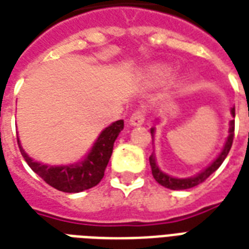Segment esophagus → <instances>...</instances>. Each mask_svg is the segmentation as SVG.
Returning <instances> with one entry per match:
<instances>
[{"label":"esophagus","mask_w":249,"mask_h":249,"mask_svg":"<svg viewBox=\"0 0 249 249\" xmlns=\"http://www.w3.org/2000/svg\"><path fill=\"white\" fill-rule=\"evenodd\" d=\"M145 116H146V112L145 109H137L134 110L132 116H130L129 123L130 125H133V126H137V125H142L143 121H145Z\"/></svg>","instance_id":"34e87169"}]
</instances>
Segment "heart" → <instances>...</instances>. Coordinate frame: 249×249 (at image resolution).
I'll return each mask as SVG.
<instances>
[{"label": "heart", "instance_id": "1", "mask_svg": "<svg viewBox=\"0 0 249 249\" xmlns=\"http://www.w3.org/2000/svg\"><path fill=\"white\" fill-rule=\"evenodd\" d=\"M160 73H161V76H167V75H169V73H167L166 71H161V72H160Z\"/></svg>", "mask_w": 249, "mask_h": 249}]
</instances>
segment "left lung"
<instances>
[{
	"instance_id": "left-lung-1",
	"label": "left lung",
	"mask_w": 249,
	"mask_h": 249,
	"mask_svg": "<svg viewBox=\"0 0 249 249\" xmlns=\"http://www.w3.org/2000/svg\"><path fill=\"white\" fill-rule=\"evenodd\" d=\"M231 113H232V116L235 117V108L231 109ZM150 133H152L153 136L154 129L150 130ZM233 136H235V120H231V123H230V134H228L227 142L224 145L222 153L219 154L218 158H216L209 167H206V169H204L202 173H199L198 176L191 177V178H173V177L167 176L165 173H162V171L158 169L157 163H156V157H154V154L152 153V156L149 157V162H150L152 174L153 177H154V179H156L160 185H162L163 187H166V189H170V190H186V189H191V187L198 186L199 183L206 181V179L213 174V171L218 170L219 166H220L223 163V161L226 160L227 154L230 153V149L232 146Z\"/></svg>"
}]
</instances>
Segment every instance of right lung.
<instances>
[{
    "label": "right lung",
    "mask_w": 249,
    "mask_h": 249,
    "mask_svg": "<svg viewBox=\"0 0 249 249\" xmlns=\"http://www.w3.org/2000/svg\"><path fill=\"white\" fill-rule=\"evenodd\" d=\"M124 120H119L101 132L93 148L84 161L70 166H50L31 160L22 149L19 140L18 146L31 170L54 189L63 193H80L96 186L104 177V171L113 150V143L121 130Z\"/></svg>",
    "instance_id": "obj_1"
}]
</instances>
